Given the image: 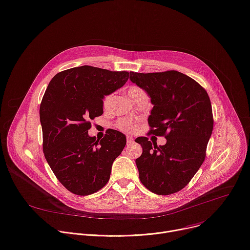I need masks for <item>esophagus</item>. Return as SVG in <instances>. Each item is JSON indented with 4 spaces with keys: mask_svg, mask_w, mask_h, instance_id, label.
I'll return each mask as SVG.
<instances>
[{
    "mask_svg": "<svg viewBox=\"0 0 250 250\" xmlns=\"http://www.w3.org/2000/svg\"><path fill=\"white\" fill-rule=\"evenodd\" d=\"M134 142H135L134 138L130 137V136H127V137H126V143H127V145H131V144H134Z\"/></svg>",
    "mask_w": 250,
    "mask_h": 250,
    "instance_id": "obj_1",
    "label": "esophagus"
}]
</instances>
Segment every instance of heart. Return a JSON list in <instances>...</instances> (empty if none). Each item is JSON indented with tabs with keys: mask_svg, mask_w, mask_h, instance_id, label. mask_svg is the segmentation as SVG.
Here are the masks:
<instances>
[{
	"mask_svg": "<svg viewBox=\"0 0 250 250\" xmlns=\"http://www.w3.org/2000/svg\"><path fill=\"white\" fill-rule=\"evenodd\" d=\"M145 93V91L139 87V86H130L127 90V94L129 96V98L135 97L139 94ZM113 97H114V93H108L104 97V101H103V105L104 109H109L112 102H113ZM138 122L136 120H132V119H121L118 122H116L115 125L119 129L123 130V131H134L137 127Z\"/></svg>",
	"mask_w": 250,
	"mask_h": 250,
	"instance_id": "1",
	"label": "heart"
}]
</instances>
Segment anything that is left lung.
<instances>
[{
	"instance_id": "1",
	"label": "left lung",
	"mask_w": 250,
	"mask_h": 250,
	"mask_svg": "<svg viewBox=\"0 0 250 250\" xmlns=\"http://www.w3.org/2000/svg\"><path fill=\"white\" fill-rule=\"evenodd\" d=\"M129 74L154 104L148 135L167 140L164 146L146 137L136 140L143 147L136 160L140 180L155 194H174L189 184L205 160L214 123L209 95L197 81L176 70Z\"/></svg>"
}]
</instances>
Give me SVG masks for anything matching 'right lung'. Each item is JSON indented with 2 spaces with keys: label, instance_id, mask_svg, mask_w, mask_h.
<instances>
[{
  "label": "right lung",
  "instance_id": "right-lung-1",
  "mask_svg": "<svg viewBox=\"0 0 250 250\" xmlns=\"http://www.w3.org/2000/svg\"><path fill=\"white\" fill-rule=\"evenodd\" d=\"M128 74L84 65L61 71L49 82L40 104L43 152L58 181L75 195L104 188L126 144L115 129L101 141L87 132L90 121L104 113V96L124 86Z\"/></svg>",
  "mask_w": 250,
  "mask_h": 250
}]
</instances>
